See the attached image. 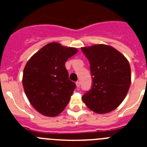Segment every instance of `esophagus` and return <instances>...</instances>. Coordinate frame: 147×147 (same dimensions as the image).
Masks as SVG:
<instances>
[{"mask_svg": "<svg viewBox=\"0 0 147 147\" xmlns=\"http://www.w3.org/2000/svg\"><path fill=\"white\" fill-rule=\"evenodd\" d=\"M76 87H77V88H80V82H76Z\"/></svg>", "mask_w": 147, "mask_h": 147, "instance_id": "1", "label": "esophagus"}]
</instances>
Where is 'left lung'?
I'll return each instance as SVG.
<instances>
[{
	"label": "left lung",
	"instance_id": "1",
	"mask_svg": "<svg viewBox=\"0 0 147 147\" xmlns=\"http://www.w3.org/2000/svg\"><path fill=\"white\" fill-rule=\"evenodd\" d=\"M90 64L91 90L82 99L98 114L117 108L127 96L131 84V68L127 58L115 48L95 44L81 48Z\"/></svg>",
	"mask_w": 147,
	"mask_h": 147
}]
</instances>
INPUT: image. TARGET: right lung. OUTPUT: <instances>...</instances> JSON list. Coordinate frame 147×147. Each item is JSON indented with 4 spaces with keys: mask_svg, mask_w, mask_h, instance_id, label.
Listing matches in <instances>:
<instances>
[{
    "mask_svg": "<svg viewBox=\"0 0 147 147\" xmlns=\"http://www.w3.org/2000/svg\"><path fill=\"white\" fill-rule=\"evenodd\" d=\"M78 49L53 42L44 45L26 64L23 86L28 101L37 112L57 116L68 104L74 82L69 80L65 62Z\"/></svg>",
    "mask_w": 147,
    "mask_h": 147,
    "instance_id": "right-lung-1",
    "label": "right lung"
}]
</instances>
